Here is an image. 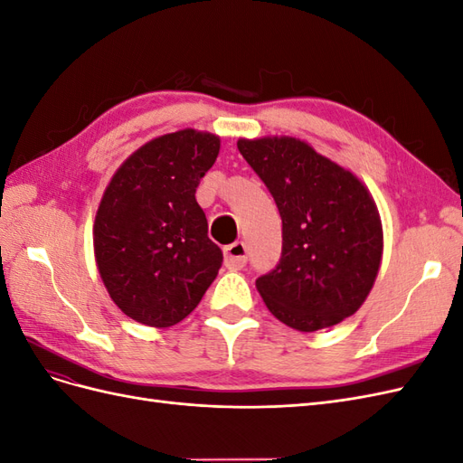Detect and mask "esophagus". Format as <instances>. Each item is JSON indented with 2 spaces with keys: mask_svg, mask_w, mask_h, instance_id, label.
<instances>
[{
  "mask_svg": "<svg viewBox=\"0 0 463 463\" xmlns=\"http://www.w3.org/2000/svg\"><path fill=\"white\" fill-rule=\"evenodd\" d=\"M249 250L243 241H235L226 247V266L230 270H243L247 266Z\"/></svg>",
  "mask_w": 463,
  "mask_h": 463,
  "instance_id": "1",
  "label": "esophagus"
}]
</instances>
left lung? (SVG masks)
Instances as JSON below:
<instances>
[{"label":"left lung","mask_w":463,"mask_h":463,"mask_svg":"<svg viewBox=\"0 0 463 463\" xmlns=\"http://www.w3.org/2000/svg\"><path fill=\"white\" fill-rule=\"evenodd\" d=\"M282 216V255L257 278L269 311L315 332L352 317L383 257V228L365 185L291 137L237 143Z\"/></svg>","instance_id":"left-lung-1"}]
</instances>
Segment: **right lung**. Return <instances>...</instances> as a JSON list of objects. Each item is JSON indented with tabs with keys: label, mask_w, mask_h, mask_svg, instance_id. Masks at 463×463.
Returning a JSON list of instances; mask_svg holds the SVG:
<instances>
[{
	"label": "right lung",
	"mask_w": 463,
	"mask_h": 463,
	"mask_svg": "<svg viewBox=\"0 0 463 463\" xmlns=\"http://www.w3.org/2000/svg\"><path fill=\"white\" fill-rule=\"evenodd\" d=\"M218 150L216 135L193 129L154 138L123 162L98 206V270L109 298L141 325H177L220 270L222 249L194 199Z\"/></svg>",
	"instance_id": "obj_1"
}]
</instances>
